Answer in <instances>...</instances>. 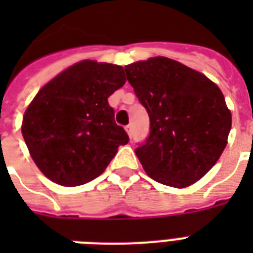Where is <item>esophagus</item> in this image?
Wrapping results in <instances>:
<instances>
[{
    "label": "esophagus",
    "instance_id": "obj_1",
    "mask_svg": "<svg viewBox=\"0 0 253 253\" xmlns=\"http://www.w3.org/2000/svg\"><path fill=\"white\" fill-rule=\"evenodd\" d=\"M126 131H127V134H128V136H132V127H131V125H128V126H126Z\"/></svg>",
    "mask_w": 253,
    "mask_h": 253
}]
</instances>
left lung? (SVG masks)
<instances>
[{
	"label": "left lung",
	"mask_w": 253,
	"mask_h": 253,
	"mask_svg": "<svg viewBox=\"0 0 253 253\" xmlns=\"http://www.w3.org/2000/svg\"><path fill=\"white\" fill-rule=\"evenodd\" d=\"M125 71L150 117V134L135 150L147 174L173 188L200 180L218 162L231 130V113L219 87L163 56Z\"/></svg>",
	"instance_id": "obj_1"
}]
</instances>
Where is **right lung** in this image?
Returning a JSON list of instances; mask_svg holds the SVG:
<instances>
[{"label": "right lung", "instance_id": "add662e5", "mask_svg": "<svg viewBox=\"0 0 253 253\" xmlns=\"http://www.w3.org/2000/svg\"><path fill=\"white\" fill-rule=\"evenodd\" d=\"M125 83L122 67L84 60L38 91L23 117L22 135L45 177L63 186L86 184L128 143L107 102Z\"/></svg>", "mask_w": 253, "mask_h": 253}]
</instances>
